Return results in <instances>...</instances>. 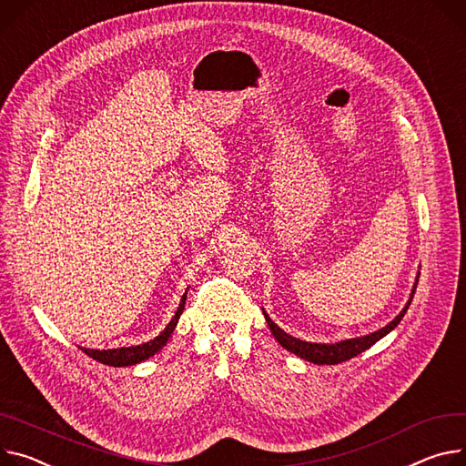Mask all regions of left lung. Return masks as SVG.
I'll return each instance as SVG.
<instances>
[{"label": "left lung", "instance_id": "obj_1", "mask_svg": "<svg viewBox=\"0 0 466 466\" xmlns=\"http://www.w3.org/2000/svg\"><path fill=\"white\" fill-rule=\"evenodd\" d=\"M418 278H420V272L416 274V281L412 285V291H410V297H409L405 308L396 317H393L386 327H382V329H379V330H375L371 334L360 336V338L341 339V341H336V343H311V341H304V339H299V338H295V336H291L288 332H283L274 323V320L268 317V313L265 309H263V315L267 319V325H268L272 336L276 338V341L283 349H288L289 352H293V354L304 358V360H308L311 364H317V366H320V364H329V366L341 364V362L349 360V358H354L356 354H360L366 349H370L371 345H375L379 339H382L386 334H390L393 329H396L401 323V319L405 317V313H407V309H409V306L412 302V297L416 293Z\"/></svg>", "mask_w": 466, "mask_h": 466}]
</instances>
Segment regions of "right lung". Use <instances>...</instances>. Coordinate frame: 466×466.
I'll return each instance as SVG.
<instances>
[{
  "mask_svg": "<svg viewBox=\"0 0 466 466\" xmlns=\"http://www.w3.org/2000/svg\"><path fill=\"white\" fill-rule=\"evenodd\" d=\"M188 291V289H187ZM187 291L181 299V302H178V308L173 315V319L167 323V327L155 338V339H149L147 343H141V345H132V347H119V349H86L82 347V350L91 356L93 360L100 362V364H106V366H114V368H125V366H136L139 362H146L149 360L151 356H155L171 338L173 330L177 329V323L178 319H181L183 315V309H185V304H187Z\"/></svg>",
  "mask_w": 466,
  "mask_h": 466,
  "instance_id": "right-lung-1",
  "label": "right lung"
}]
</instances>
